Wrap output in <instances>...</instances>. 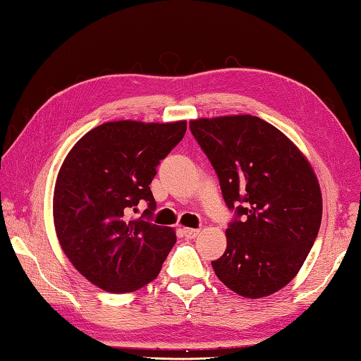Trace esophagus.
I'll return each instance as SVG.
<instances>
[{
  "label": "esophagus",
  "mask_w": 361,
  "mask_h": 361,
  "mask_svg": "<svg viewBox=\"0 0 361 361\" xmlns=\"http://www.w3.org/2000/svg\"><path fill=\"white\" fill-rule=\"evenodd\" d=\"M182 232L187 238H195V237H197V233H200V231L197 229H190V227H183Z\"/></svg>",
  "instance_id": "obj_1"
}]
</instances>
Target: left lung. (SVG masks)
<instances>
[{
  "label": "left lung",
  "mask_w": 361,
  "mask_h": 361,
  "mask_svg": "<svg viewBox=\"0 0 361 361\" xmlns=\"http://www.w3.org/2000/svg\"><path fill=\"white\" fill-rule=\"evenodd\" d=\"M190 130L233 212L215 274L240 296H269L291 282L318 237L322 197L312 166L259 116L193 120Z\"/></svg>",
  "instance_id": "1"
}]
</instances>
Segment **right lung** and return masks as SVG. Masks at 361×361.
I'll use <instances>...</instances> for the list:
<instances>
[{
    "label": "right lung",
    "mask_w": 361,
    "mask_h": 361,
    "mask_svg": "<svg viewBox=\"0 0 361 361\" xmlns=\"http://www.w3.org/2000/svg\"><path fill=\"white\" fill-rule=\"evenodd\" d=\"M187 121H114L92 129L68 152L54 190L57 238L80 274L110 293H129L157 277L176 243L152 224L149 183L185 135ZM142 202L149 209L131 216Z\"/></svg>",
    "instance_id": "right-lung-1"
}]
</instances>
